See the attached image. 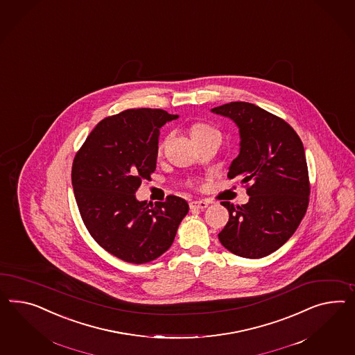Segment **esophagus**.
I'll return each mask as SVG.
<instances>
[{
	"instance_id": "1",
	"label": "esophagus",
	"mask_w": 355,
	"mask_h": 355,
	"mask_svg": "<svg viewBox=\"0 0 355 355\" xmlns=\"http://www.w3.org/2000/svg\"><path fill=\"white\" fill-rule=\"evenodd\" d=\"M207 207H208V202H205V200H193L190 202L191 209H205Z\"/></svg>"
}]
</instances>
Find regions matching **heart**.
<instances>
[{
    "label": "heart",
    "instance_id": "1",
    "mask_svg": "<svg viewBox=\"0 0 355 355\" xmlns=\"http://www.w3.org/2000/svg\"><path fill=\"white\" fill-rule=\"evenodd\" d=\"M217 132L216 129L211 128L209 125L205 124H196L193 125L191 128L192 137H199V135H209V133H214Z\"/></svg>",
    "mask_w": 355,
    "mask_h": 355
}]
</instances>
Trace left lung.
<instances>
[{
	"label": "left lung",
	"mask_w": 355,
	"mask_h": 355,
	"mask_svg": "<svg viewBox=\"0 0 355 355\" xmlns=\"http://www.w3.org/2000/svg\"><path fill=\"white\" fill-rule=\"evenodd\" d=\"M239 129V155L227 177L250 183V202L229 211L218 234L220 244L244 259H262L278 250L297 230L310 195L304 144L291 125L259 105L231 102L211 110Z\"/></svg>",
	"instance_id": "left-lung-1"
}]
</instances>
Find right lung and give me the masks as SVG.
<instances>
[{"label": "right lung", "mask_w": 355, "mask_h": 355, "mask_svg": "<svg viewBox=\"0 0 355 355\" xmlns=\"http://www.w3.org/2000/svg\"><path fill=\"white\" fill-rule=\"evenodd\" d=\"M175 119L157 108L105 117L75 156L72 186L81 218L93 239L125 262L160 257L189 213L187 202L174 195L155 205L135 198L156 169L160 128Z\"/></svg>", "instance_id": "right-lung-1"}]
</instances>
